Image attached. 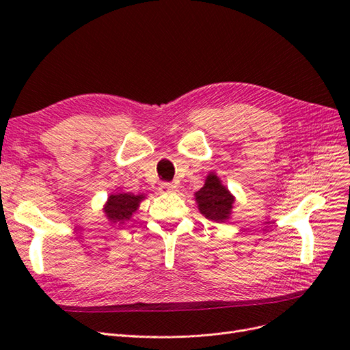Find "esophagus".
<instances>
[{"label": "esophagus", "instance_id": "esophagus-1", "mask_svg": "<svg viewBox=\"0 0 350 350\" xmlns=\"http://www.w3.org/2000/svg\"><path fill=\"white\" fill-rule=\"evenodd\" d=\"M159 191H161L162 194L175 193L176 191V185L171 184V183H163V184H161V187H159Z\"/></svg>", "mask_w": 350, "mask_h": 350}]
</instances>
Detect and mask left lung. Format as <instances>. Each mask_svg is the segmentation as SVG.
<instances>
[{
    "instance_id": "8db88e82",
    "label": "left lung",
    "mask_w": 350,
    "mask_h": 350,
    "mask_svg": "<svg viewBox=\"0 0 350 350\" xmlns=\"http://www.w3.org/2000/svg\"><path fill=\"white\" fill-rule=\"evenodd\" d=\"M194 197L200 213L216 224L229 220L234 213L232 210H234L235 197L221 184L220 178L215 172H210L206 176L204 185L198 189Z\"/></svg>"
}]
</instances>
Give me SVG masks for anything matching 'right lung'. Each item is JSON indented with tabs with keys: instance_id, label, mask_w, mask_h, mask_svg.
Here are the masks:
<instances>
[{
	"instance_id": "right-lung-1",
	"label": "right lung",
	"mask_w": 350,
	"mask_h": 350,
	"mask_svg": "<svg viewBox=\"0 0 350 350\" xmlns=\"http://www.w3.org/2000/svg\"><path fill=\"white\" fill-rule=\"evenodd\" d=\"M146 198V194H131V193H113L108 197L107 203L103 206V213L107 216L109 224L124 225L129 221L133 215L140 207V203Z\"/></svg>"
}]
</instances>
